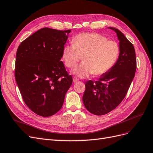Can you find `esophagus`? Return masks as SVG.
<instances>
[{"instance_id": "obj_1", "label": "esophagus", "mask_w": 153, "mask_h": 153, "mask_svg": "<svg viewBox=\"0 0 153 153\" xmlns=\"http://www.w3.org/2000/svg\"><path fill=\"white\" fill-rule=\"evenodd\" d=\"M78 80H79V79H78V78L77 77H76V76H74V77H73V82H78Z\"/></svg>"}]
</instances>
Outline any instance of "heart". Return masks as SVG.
<instances>
[{
  "instance_id": "b5f03b06",
  "label": "heart",
  "mask_w": 153,
  "mask_h": 153,
  "mask_svg": "<svg viewBox=\"0 0 153 153\" xmlns=\"http://www.w3.org/2000/svg\"><path fill=\"white\" fill-rule=\"evenodd\" d=\"M73 43L66 44L62 57L66 66L75 67L82 56L83 61L73 70L78 77L87 78L94 73L101 75L108 73L116 63L120 53L117 43L108 40L98 33H82L73 39Z\"/></svg>"
}]
</instances>
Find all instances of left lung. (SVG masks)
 I'll use <instances>...</instances> for the list:
<instances>
[{"mask_svg":"<svg viewBox=\"0 0 153 153\" xmlns=\"http://www.w3.org/2000/svg\"><path fill=\"white\" fill-rule=\"evenodd\" d=\"M116 32L120 53L110 71L102 75L98 81L85 83L83 103L91 114L102 115L109 113L121 103L126 96L137 68L135 51L133 44L117 29Z\"/></svg>","mask_w":153,"mask_h":153,"instance_id":"left-lung-1","label":"left lung"}]
</instances>
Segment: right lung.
Returning a JSON list of instances; mask_svg holds the SVG:
<instances>
[{
  "instance_id": "1",
  "label": "right lung",
  "mask_w": 153,
  "mask_h": 153,
  "mask_svg": "<svg viewBox=\"0 0 153 153\" xmlns=\"http://www.w3.org/2000/svg\"><path fill=\"white\" fill-rule=\"evenodd\" d=\"M70 32L45 27L23 41L18 48L16 84L26 105L40 116L56 114L72 84V76L61 61Z\"/></svg>"
}]
</instances>
